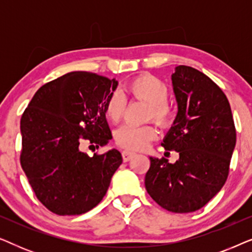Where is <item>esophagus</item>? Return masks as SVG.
Masks as SVG:
<instances>
[{
	"label": "esophagus",
	"instance_id": "esophagus-1",
	"mask_svg": "<svg viewBox=\"0 0 252 252\" xmlns=\"http://www.w3.org/2000/svg\"><path fill=\"white\" fill-rule=\"evenodd\" d=\"M122 156H123L124 161H128L135 156V153H132V151H128V150H124L122 153Z\"/></svg>",
	"mask_w": 252,
	"mask_h": 252
}]
</instances>
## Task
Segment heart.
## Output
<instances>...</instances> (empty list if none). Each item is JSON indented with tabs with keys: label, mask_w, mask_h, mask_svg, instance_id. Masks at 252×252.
<instances>
[{
	"label": "heart",
	"mask_w": 252,
	"mask_h": 252,
	"mask_svg": "<svg viewBox=\"0 0 252 252\" xmlns=\"http://www.w3.org/2000/svg\"><path fill=\"white\" fill-rule=\"evenodd\" d=\"M127 92L136 101L147 103V120L153 119L164 128L172 125L175 113L167 102L170 91L163 80L150 73L141 74L128 82ZM125 110L126 98L122 93H112L105 101V116L113 124L120 122ZM156 137L157 130L153 125H124L115 133L116 143L127 150H142Z\"/></svg>",
	"instance_id": "b5f03b06"
}]
</instances>
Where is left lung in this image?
<instances>
[{"mask_svg": "<svg viewBox=\"0 0 252 252\" xmlns=\"http://www.w3.org/2000/svg\"><path fill=\"white\" fill-rule=\"evenodd\" d=\"M172 84L179 110L161 146L179 153V159L171 164L150 157L144 185L163 209L188 213L203 208L225 185L236 129L228 99L208 75L179 65Z\"/></svg>", "mask_w": 252, "mask_h": 252, "instance_id": "8db88e82", "label": "left lung"}]
</instances>
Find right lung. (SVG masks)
Instances as JSON below:
<instances>
[{
    "instance_id": "obj_1",
    "label": "right lung",
    "mask_w": 252,
    "mask_h": 252,
    "mask_svg": "<svg viewBox=\"0 0 252 252\" xmlns=\"http://www.w3.org/2000/svg\"><path fill=\"white\" fill-rule=\"evenodd\" d=\"M117 82L93 72H70L47 82L33 96L20 120V165L36 198L58 216L95 208L123 163L112 149L89 157L85 143L105 146L112 139L105 101Z\"/></svg>"
}]
</instances>
